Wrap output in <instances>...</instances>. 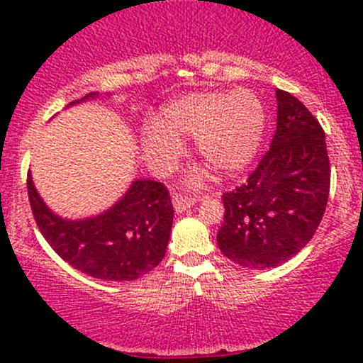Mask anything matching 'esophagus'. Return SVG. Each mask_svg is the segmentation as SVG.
I'll return each mask as SVG.
<instances>
[{
	"label": "esophagus",
	"mask_w": 363,
	"mask_h": 363,
	"mask_svg": "<svg viewBox=\"0 0 363 363\" xmlns=\"http://www.w3.org/2000/svg\"><path fill=\"white\" fill-rule=\"evenodd\" d=\"M196 202H199V199H196V196H188V195H184V193H175L174 195L175 212H184L186 208L193 207Z\"/></svg>",
	"instance_id": "34e87169"
}]
</instances>
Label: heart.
I'll return each instance as SVG.
<instances>
[{
	"label": "heart",
	"mask_w": 363,
	"mask_h": 363,
	"mask_svg": "<svg viewBox=\"0 0 363 363\" xmlns=\"http://www.w3.org/2000/svg\"><path fill=\"white\" fill-rule=\"evenodd\" d=\"M160 121L144 126L142 144L156 167L172 168L182 155V135L196 138L208 167L235 174L251 163L265 131V107L250 89L189 93L170 101Z\"/></svg>",
	"instance_id": "heart-1"
}]
</instances>
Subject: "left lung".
I'll list each match as a JSON object with an SVG mask.
<instances>
[{"instance_id":"left-lung-1","label":"left lung","mask_w":363,"mask_h":363,"mask_svg":"<svg viewBox=\"0 0 363 363\" xmlns=\"http://www.w3.org/2000/svg\"><path fill=\"white\" fill-rule=\"evenodd\" d=\"M277 126L270 149L244 184L223 193L218 232L223 255L247 269H272L307 246L330 191L325 131L294 94L276 89Z\"/></svg>"}]
</instances>
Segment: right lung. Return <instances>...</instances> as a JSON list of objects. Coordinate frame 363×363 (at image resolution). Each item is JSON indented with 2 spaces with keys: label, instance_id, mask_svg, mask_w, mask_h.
Wrapping results in <instances>:
<instances>
[{
  "label": "right lung",
  "instance_id": "1",
  "mask_svg": "<svg viewBox=\"0 0 363 363\" xmlns=\"http://www.w3.org/2000/svg\"><path fill=\"white\" fill-rule=\"evenodd\" d=\"M91 93L84 96L94 98ZM79 104L72 101L69 105ZM28 195L43 239L73 269L104 281H133L163 259L174 207L167 186L138 179L113 207L96 218L68 221L49 211L28 174Z\"/></svg>",
  "mask_w": 363,
  "mask_h": 363
}]
</instances>
